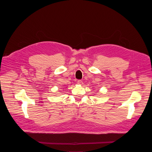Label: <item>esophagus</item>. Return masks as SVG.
I'll list each match as a JSON object with an SVG mask.
<instances>
[{"instance_id":"esophagus-1","label":"esophagus","mask_w":152,"mask_h":152,"mask_svg":"<svg viewBox=\"0 0 152 152\" xmlns=\"http://www.w3.org/2000/svg\"><path fill=\"white\" fill-rule=\"evenodd\" d=\"M77 83L79 84V85H83V82L81 80H79L78 81H77Z\"/></svg>"}]
</instances>
